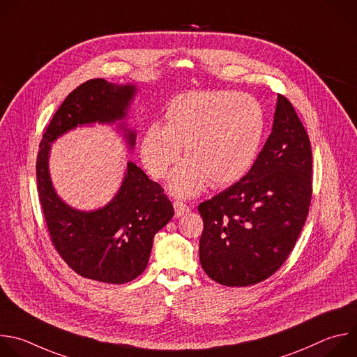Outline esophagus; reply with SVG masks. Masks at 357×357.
<instances>
[{
  "label": "esophagus",
  "instance_id": "1",
  "mask_svg": "<svg viewBox=\"0 0 357 357\" xmlns=\"http://www.w3.org/2000/svg\"><path fill=\"white\" fill-rule=\"evenodd\" d=\"M173 205H174V212H176V217L177 218L183 217V215H187V213L191 211L190 206L187 204L181 202V201H174Z\"/></svg>",
  "mask_w": 357,
  "mask_h": 357
}]
</instances>
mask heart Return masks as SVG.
<instances>
[{"instance_id":"heart-1","label":"heart","mask_w":357,"mask_h":357,"mask_svg":"<svg viewBox=\"0 0 357 357\" xmlns=\"http://www.w3.org/2000/svg\"><path fill=\"white\" fill-rule=\"evenodd\" d=\"M140 140V159L155 178H165L180 159L187 160L170 176V191L183 198L199 194L208 183L227 187L252 169L266 130L261 105L248 94L195 91L174 98Z\"/></svg>"}]
</instances>
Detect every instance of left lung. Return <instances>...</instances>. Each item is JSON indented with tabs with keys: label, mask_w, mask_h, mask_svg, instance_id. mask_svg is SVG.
Segmentation results:
<instances>
[{
	"label": "left lung",
	"mask_w": 357,
	"mask_h": 357,
	"mask_svg": "<svg viewBox=\"0 0 357 357\" xmlns=\"http://www.w3.org/2000/svg\"><path fill=\"white\" fill-rule=\"evenodd\" d=\"M312 195V152L293 104L281 94L273 130L249 173L198 205L199 261L222 286H253L291 253Z\"/></svg>",
	"instance_id": "8db88e82"
}]
</instances>
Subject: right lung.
<instances>
[{
  "label": "right lung",
  "instance_id": "add662e5",
  "mask_svg": "<svg viewBox=\"0 0 357 357\" xmlns=\"http://www.w3.org/2000/svg\"><path fill=\"white\" fill-rule=\"evenodd\" d=\"M135 94L133 84L118 86L104 79L83 83L53 115L36 159L39 199L54 249L82 277L108 284H123L144 273L155 235L174 215L173 205L160 184L128 162L122 185L111 202L90 212L71 208L52 185L49 152L52 142L76 126L123 119ZM125 132L132 149L136 133Z\"/></svg>",
  "mask_w": 357,
  "mask_h": 357
}]
</instances>
